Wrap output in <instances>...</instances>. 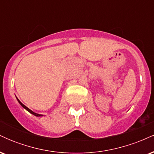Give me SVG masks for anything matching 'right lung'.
I'll return each instance as SVG.
<instances>
[{
	"label": "right lung",
	"mask_w": 154,
	"mask_h": 154,
	"mask_svg": "<svg viewBox=\"0 0 154 154\" xmlns=\"http://www.w3.org/2000/svg\"><path fill=\"white\" fill-rule=\"evenodd\" d=\"M17 100H18V102H19V104H20V105L22 106L23 108H24V109H25L26 111H29V112L30 113V114H33V115H35V116H43V114H37V113H35V112H34V111H32V110H30V109H29V108H27V107L25 105H24V104H23V103H22V102H21L20 100H19L18 99V98H17Z\"/></svg>",
	"instance_id": "right-lung-1"
}]
</instances>
